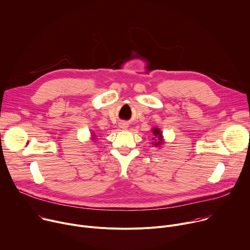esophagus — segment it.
Wrapping results in <instances>:
<instances>
[{"mask_svg": "<svg viewBox=\"0 0 250 250\" xmlns=\"http://www.w3.org/2000/svg\"><path fill=\"white\" fill-rule=\"evenodd\" d=\"M127 126H128V125H127L126 123H121V124H120V127L123 128V129H126Z\"/></svg>", "mask_w": 250, "mask_h": 250, "instance_id": "esophagus-1", "label": "esophagus"}]
</instances>
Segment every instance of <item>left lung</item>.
I'll list each match as a JSON object with an SVG mask.
<instances>
[{"label": "left lung", "mask_w": 250, "mask_h": 250, "mask_svg": "<svg viewBox=\"0 0 250 250\" xmlns=\"http://www.w3.org/2000/svg\"><path fill=\"white\" fill-rule=\"evenodd\" d=\"M151 131H152V134H153V136L151 138L153 140L152 144L155 146H160L163 144V142H162V132H161V130L158 127H153Z\"/></svg>", "instance_id": "8db88e82"}]
</instances>
